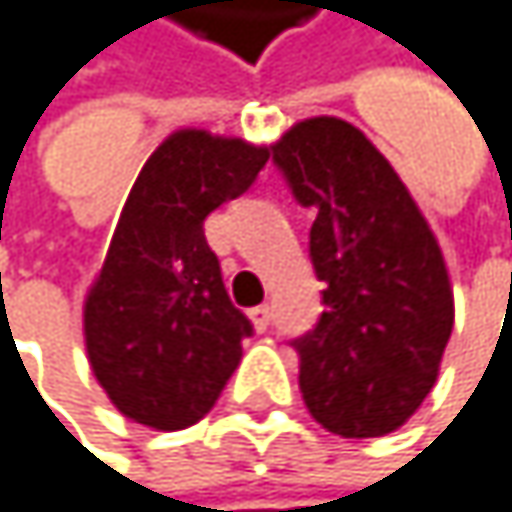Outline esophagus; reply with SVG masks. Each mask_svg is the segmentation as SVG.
Returning <instances> with one entry per match:
<instances>
[{
  "label": "esophagus",
  "mask_w": 512,
  "mask_h": 512,
  "mask_svg": "<svg viewBox=\"0 0 512 512\" xmlns=\"http://www.w3.org/2000/svg\"><path fill=\"white\" fill-rule=\"evenodd\" d=\"M251 321H254V327H258V331H267L270 327V306L264 303V306H254L251 309Z\"/></svg>",
  "instance_id": "1"
}]
</instances>
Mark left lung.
I'll use <instances>...</instances> for the list:
<instances>
[{
  "mask_svg": "<svg viewBox=\"0 0 512 512\" xmlns=\"http://www.w3.org/2000/svg\"><path fill=\"white\" fill-rule=\"evenodd\" d=\"M273 163L315 212L309 258L324 312L291 346L318 425L382 437L404 425L437 382L455 306L443 251L376 145L340 118L294 124Z\"/></svg>",
  "mask_w": 512,
  "mask_h": 512,
  "instance_id": "8db88e82",
  "label": "left lung"
}]
</instances>
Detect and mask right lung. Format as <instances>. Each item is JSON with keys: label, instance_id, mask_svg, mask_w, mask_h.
I'll return each mask as SVG.
<instances>
[{"label": "right lung", "instance_id": "add662e5", "mask_svg": "<svg viewBox=\"0 0 512 512\" xmlns=\"http://www.w3.org/2000/svg\"><path fill=\"white\" fill-rule=\"evenodd\" d=\"M270 151L178 130L145 160L84 300L90 370L127 419L197 425L233 376L251 321L227 297L203 221L254 185Z\"/></svg>", "mask_w": 512, "mask_h": 512}]
</instances>
